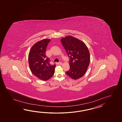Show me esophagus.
Masks as SVG:
<instances>
[{
  "label": "esophagus",
  "mask_w": 122,
  "mask_h": 122,
  "mask_svg": "<svg viewBox=\"0 0 122 122\" xmlns=\"http://www.w3.org/2000/svg\"><path fill=\"white\" fill-rule=\"evenodd\" d=\"M57 65H62V62H58V63H56Z\"/></svg>",
  "instance_id": "34e87169"
}]
</instances>
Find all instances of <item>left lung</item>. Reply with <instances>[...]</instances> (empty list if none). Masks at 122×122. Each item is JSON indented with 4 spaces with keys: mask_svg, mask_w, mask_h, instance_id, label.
<instances>
[{
    "mask_svg": "<svg viewBox=\"0 0 122 122\" xmlns=\"http://www.w3.org/2000/svg\"><path fill=\"white\" fill-rule=\"evenodd\" d=\"M61 42L70 58V69L66 74L75 80L82 77L90 61L88 47L84 42L71 36L62 38Z\"/></svg>",
    "mask_w": 122,
    "mask_h": 122,
    "instance_id": "1",
    "label": "left lung"
}]
</instances>
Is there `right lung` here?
I'll return each instance as SVG.
<instances>
[{"label":"right lung","instance_id":"add662e5","mask_svg":"<svg viewBox=\"0 0 122 122\" xmlns=\"http://www.w3.org/2000/svg\"><path fill=\"white\" fill-rule=\"evenodd\" d=\"M50 41V39H44L36 42L29 54V65L31 72L42 80L47 81L51 78L56 67L55 65H50V60L45 55L47 46Z\"/></svg>","mask_w":122,"mask_h":122}]
</instances>
